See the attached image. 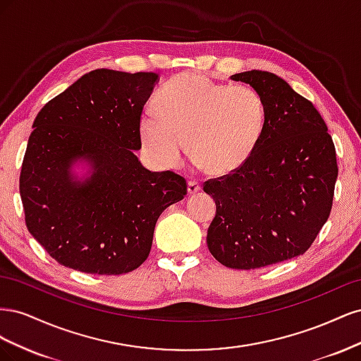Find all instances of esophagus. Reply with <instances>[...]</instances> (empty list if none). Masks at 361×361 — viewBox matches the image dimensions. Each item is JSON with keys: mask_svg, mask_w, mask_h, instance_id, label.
Masks as SVG:
<instances>
[{"mask_svg": "<svg viewBox=\"0 0 361 361\" xmlns=\"http://www.w3.org/2000/svg\"><path fill=\"white\" fill-rule=\"evenodd\" d=\"M202 190V185L197 180H190L188 182V194L192 195L195 192H199Z\"/></svg>", "mask_w": 361, "mask_h": 361, "instance_id": "34e87169", "label": "esophagus"}]
</instances>
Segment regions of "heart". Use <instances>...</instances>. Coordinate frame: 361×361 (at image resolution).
<instances>
[{
  "label": "heart",
  "mask_w": 361,
  "mask_h": 361,
  "mask_svg": "<svg viewBox=\"0 0 361 361\" xmlns=\"http://www.w3.org/2000/svg\"><path fill=\"white\" fill-rule=\"evenodd\" d=\"M155 111L140 117L138 135L149 161L162 170L190 157L211 176H228L253 155L267 126V104L248 85L180 73L162 85Z\"/></svg>",
  "instance_id": "obj_1"
}]
</instances>
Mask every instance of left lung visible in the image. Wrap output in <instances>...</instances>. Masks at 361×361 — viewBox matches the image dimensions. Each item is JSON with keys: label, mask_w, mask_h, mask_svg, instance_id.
I'll return each instance as SVG.
<instances>
[{"label": "left lung", "mask_w": 361, "mask_h": 361, "mask_svg": "<svg viewBox=\"0 0 361 361\" xmlns=\"http://www.w3.org/2000/svg\"><path fill=\"white\" fill-rule=\"evenodd\" d=\"M267 104V126L245 166L207 180L216 212L207 228L211 255L227 268L255 269L304 255L329 220L337 179L336 149L310 101L279 75L247 71Z\"/></svg>", "instance_id": "1"}]
</instances>
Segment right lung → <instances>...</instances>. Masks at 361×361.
I'll use <instances>...</instances> for the list:
<instances>
[{
    "instance_id": "add662e5",
    "label": "right lung",
    "mask_w": 361,
    "mask_h": 361,
    "mask_svg": "<svg viewBox=\"0 0 361 361\" xmlns=\"http://www.w3.org/2000/svg\"><path fill=\"white\" fill-rule=\"evenodd\" d=\"M154 72L96 69L39 111L19 178L28 232L63 267L118 276L147 259L164 209L187 194L140 162L138 122Z\"/></svg>"
}]
</instances>
